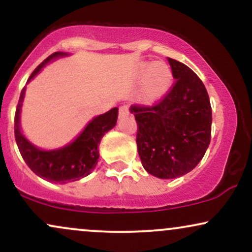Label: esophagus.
<instances>
[{"instance_id": "esophagus-1", "label": "esophagus", "mask_w": 252, "mask_h": 252, "mask_svg": "<svg viewBox=\"0 0 252 252\" xmlns=\"http://www.w3.org/2000/svg\"><path fill=\"white\" fill-rule=\"evenodd\" d=\"M126 115H129V106L128 105H122L120 108V116L123 117V116H126Z\"/></svg>"}]
</instances>
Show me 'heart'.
I'll list each match as a JSON object with an SVG mask.
<instances>
[{
    "label": "heart",
    "instance_id": "b5f03b06",
    "mask_svg": "<svg viewBox=\"0 0 252 252\" xmlns=\"http://www.w3.org/2000/svg\"><path fill=\"white\" fill-rule=\"evenodd\" d=\"M144 74H148V83H147V94L149 96H154L158 94L168 83L170 73L168 68L161 63H155L154 66H147L144 68Z\"/></svg>",
    "mask_w": 252,
    "mask_h": 252
}]
</instances>
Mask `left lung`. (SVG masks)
<instances>
[{
	"instance_id": "1",
	"label": "left lung",
	"mask_w": 252,
	"mask_h": 252,
	"mask_svg": "<svg viewBox=\"0 0 252 252\" xmlns=\"http://www.w3.org/2000/svg\"><path fill=\"white\" fill-rule=\"evenodd\" d=\"M175 82L150 105L130 108L137 123L138 155L144 169L160 179L190 172L211 141L212 109L209 94L189 66L168 58Z\"/></svg>"
}]
</instances>
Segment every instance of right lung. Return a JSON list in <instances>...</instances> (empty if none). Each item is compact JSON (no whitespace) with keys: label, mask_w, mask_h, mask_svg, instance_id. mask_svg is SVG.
Returning a JSON list of instances; mask_svg holds the SVG:
<instances>
[{"label":"right lung","mask_w":252,"mask_h":252,"mask_svg":"<svg viewBox=\"0 0 252 252\" xmlns=\"http://www.w3.org/2000/svg\"><path fill=\"white\" fill-rule=\"evenodd\" d=\"M63 56H65V53L56 52L46 58L33 71L28 82L32 78L35 77L37 72L48 62H51L54 58ZM25 91L26 88L22 89L16 106L14 132H15L16 144L27 166L40 178L51 182H59V184L76 181L89 175L98 162V158H99L98 147H99L100 140L105 135V132L116 126L118 108H114L105 114L94 117L83 130L82 134L68 146L62 149L45 152V150L37 149L36 147L28 142L20 130V111H21Z\"/></svg>","instance_id":"right-lung-1"}]
</instances>
